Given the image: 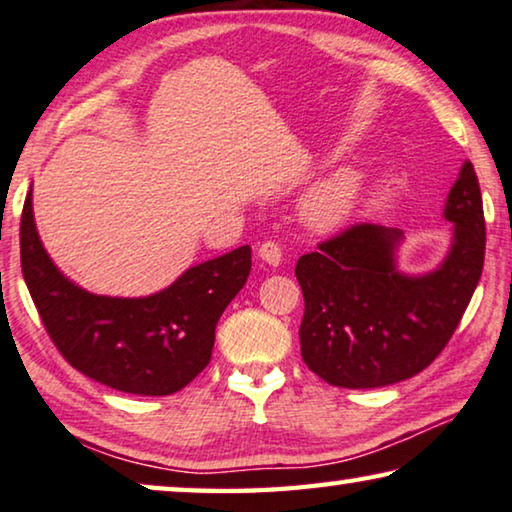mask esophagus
Wrapping results in <instances>:
<instances>
[{
  "label": "esophagus",
  "mask_w": 512,
  "mask_h": 512,
  "mask_svg": "<svg viewBox=\"0 0 512 512\" xmlns=\"http://www.w3.org/2000/svg\"><path fill=\"white\" fill-rule=\"evenodd\" d=\"M258 258H261V261L270 267H277L281 263V247L277 245V242L267 240L261 247H258Z\"/></svg>",
  "instance_id": "34e87169"
}]
</instances>
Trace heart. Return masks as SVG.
<instances>
[{"instance_id": "heart-1", "label": "heart", "mask_w": 512, "mask_h": 512, "mask_svg": "<svg viewBox=\"0 0 512 512\" xmlns=\"http://www.w3.org/2000/svg\"><path fill=\"white\" fill-rule=\"evenodd\" d=\"M364 183L355 171H343L311 187L302 199V219L316 231H334L355 215Z\"/></svg>"}]
</instances>
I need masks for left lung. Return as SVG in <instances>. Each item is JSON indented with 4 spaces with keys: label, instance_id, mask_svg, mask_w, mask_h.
Here are the masks:
<instances>
[{
    "label": "left lung",
    "instance_id": "obj_1",
    "mask_svg": "<svg viewBox=\"0 0 512 512\" xmlns=\"http://www.w3.org/2000/svg\"><path fill=\"white\" fill-rule=\"evenodd\" d=\"M451 242L435 270L398 265L405 235L359 224L297 261L304 293L302 359L327 384L375 389L430 366L465 313L483 272L481 187L469 160L446 196Z\"/></svg>",
    "mask_w": 512,
    "mask_h": 512
}]
</instances>
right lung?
I'll list each match as a JSON object with an SVG mask.
<instances>
[{
    "label": "right lung",
    "instance_id": "add662e5",
    "mask_svg": "<svg viewBox=\"0 0 512 512\" xmlns=\"http://www.w3.org/2000/svg\"><path fill=\"white\" fill-rule=\"evenodd\" d=\"M20 258L31 300L70 366L137 396H169L208 366L217 320L251 270V247L245 245L187 267L153 295L89 293L68 279L43 247L31 190L22 208Z\"/></svg>",
    "mask_w": 512,
    "mask_h": 512
}]
</instances>
